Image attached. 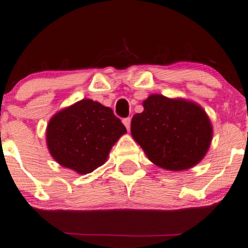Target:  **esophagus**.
<instances>
[{
    "mask_svg": "<svg viewBox=\"0 0 248 248\" xmlns=\"http://www.w3.org/2000/svg\"><path fill=\"white\" fill-rule=\"evenodd\" d=\"M130 121H132V119H130V118H126V119H124V120H122V122H124V124L127 128V130L130 129Z\"/></svg>",
    "mask_w": 248,
    "mask_h": 248,
    "instance_id": "obj_1",
    "label": "esophagus"
}]
</instances>
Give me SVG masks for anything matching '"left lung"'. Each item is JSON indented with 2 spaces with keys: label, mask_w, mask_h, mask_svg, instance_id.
<instances>
[{
  "label": "left lung",
  "mask_w": 248,
  "mask_h": 248,
  "mask_svg": "<svg viewBox=\"0 0 248 248\" xmlns=\"http://www.w3.org/2000/svg\"><path fill=\"white\" fill-rule=\"evenodd\" d=\"M130 132L150 162L168 171H185L203 159L213 140V124L203 107L184 98L150 94Z\"/></svg>",
  "instance_id": "8db88e82"
}]
</instances>
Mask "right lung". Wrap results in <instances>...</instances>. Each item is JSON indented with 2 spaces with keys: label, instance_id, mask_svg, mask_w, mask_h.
Segmentation results:
<instances>
[{
  "label": "right lung",
  "instance_id": "right-lung-1",
  "mask_svg": "<svg viewBox=\"0 0 248 248\" xmlns=\"http://www.w3.org/2000/svg\"><path fill=\"white\" fill-rule=\"evenodd\" d=\"M126 127L109 107L82 99L60 109L46 128L50 156L65 169L88 174L105 164Z\"/></svg>",
  "mask_w": 248,
  "mask_h": 248
}]
</instances>
